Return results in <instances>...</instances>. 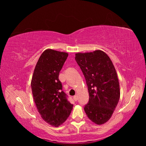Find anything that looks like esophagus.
<instances>
[{"label":"esophagus","instance_id":"esophagus-1","mask_svg":"<svg viewBox=\"0 0 146 146\" xmlns=\"http://www.w3.org/2000/svg\"><path fill=\"white\" fill-rule=\"evenodd\" d=\"M73 99H74V100L75 101H77V100H78V96H77V95H76V96H74Z\"/></svg>","mask_w":146,"mask_h":146}]
</instances>
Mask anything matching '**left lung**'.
<instances>
[{
  "label": "left lung",
  "mask_w": 146,
  "mask_h": 146,
  "mask_svg": "<svg viewBox=\"0 0 146 146\" xmlns=\"http://www.w3.org/2000/svg\"><path fill=\"white\" fill-rule=\"evenodd\" d=\"M85 76L90 99L84 110L96 124L111 118L120 98L116 70L108 55L102 50L76 54L75 57Z\"/></svg>",
  "instance_id": "1"
}]
</instances>
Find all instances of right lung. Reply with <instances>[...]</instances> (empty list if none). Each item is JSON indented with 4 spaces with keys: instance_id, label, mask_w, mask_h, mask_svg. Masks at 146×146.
Segmentation results:
<instances>
[{
    "instance_id": "obj_1",
    "label": "right lung",
    "mask_w": 146,
    "mask_h": 146,
    "mask_svg": "<svg viewBox=\"0 0 146 146\" xmlns=\"http://www.w3.org/2000/svg\"><path fill=\"white\" fill-rule=\"evenodd\" d=\"M67 52L45 50L35 66L31 81L38 111L44 121L57 127L66 121L73 108L62 91L60 70L67 59Z\"/></svg>"
}]
</instances>
